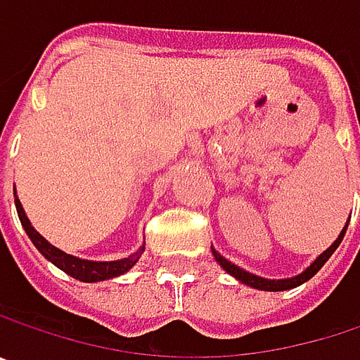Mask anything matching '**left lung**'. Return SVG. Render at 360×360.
I'll return each mask as SVG.
<instances>
[{
	"label": "left lung",
	"instance_id": "left-lung-1",
	"mask_svg": "<svg viewBox=\"0 0 360 360\" xmlns=\"http://www.w3.org/2000/svg\"><path fill=\"white\" fill-rule=\"evenodd\" d=\"M344 233H346V227L342 229V233L338 236V240L327 248V250L304 271V273H300V275H296V277H292V279H262V277H258V275H252L248 271H244V269H240V266H236L233 262H229L227 258H223L221 254L217 250H212L214 254V258H217V262L227 271V273H231L236 279H240L242 283H246V285H250V288H256V290H264V292H281V290H292V288H296V285H300V283H304V281H309L321 266H323L325 262L329 260V256L335 252V248L340 246V242H342V238H344Z\"/></svg>",
	"mask_w": 360,
	"mask_h": 360
}]
</instances>
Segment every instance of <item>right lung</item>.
I'll return each mask as SVG.
<instances>
[{
  "label": "right lung",
  "instance_id": "add662e5",
  "mask_svg": "<svg viewBox=\"0 0 360 360\" xmlns=\"http://www.w3.org/2000/svg\"><path fill=\"white\" fill-rule=\"evenodd\" d=\"M16 210H18V217H20V223L27 231V236L31 238V242L35 244V248L47 260H51L58 269H62L64 273H68L70 277L79 279V281H85V283H94V281H104V279H112L116 275H122L127 273L139 258V254L143 252V248L135 254H131L129 258H120V260H112V262H94V260H81L77 256H70L66 252L53 248L47 240H43L31 225V221L27 219L25 210H22V204L20 200L16 198Z\"/></svg>",
  "mask_w": 360,
  "mask_h": 360
}]
</instances>
